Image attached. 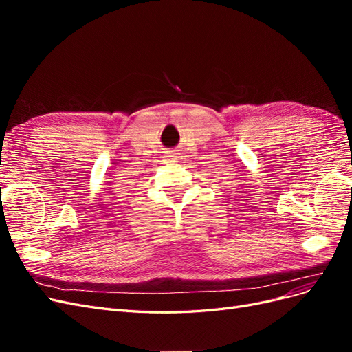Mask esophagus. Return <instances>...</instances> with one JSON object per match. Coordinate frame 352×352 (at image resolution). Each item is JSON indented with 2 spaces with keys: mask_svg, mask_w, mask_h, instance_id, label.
<instances>
[{
  "mask_svg": "<svg viewBox=\"0 0 352 352\" xmlns=\"http://www.w3.org/2000/svg\"><path fill=\"white\" fill-rule=\"evenodd\" d=\"M166 158H167V162H168V163H175V162H177V160H179L180 157H179V154H177V153H170Z\"/></svg>",
  "mask_w": 352,
  "mask_h": 352,
  "instance_id": "obj_1",
  "label": "esophagus"
}]
</instances>
